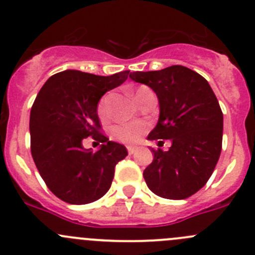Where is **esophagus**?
<instances>
[{"label": "esophagus", "mask_w": 255, "mask_h": 255, "mask_svg": "<svg viewBox=\"0 0 255 255\" xmlns=\"http://www.w3.org/2000/svg\"><path fill=\"white\" fill-rule=\"evenodd\" d=\"M127 150H128V153H129V154H133L135 150H137V146H134V145H128V146H127Z\"/></svg>", "instance_id": "obj_1"}]
</instances>
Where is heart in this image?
Masks as SVG:
<instances>
[{
  "label": "heart",
  "mask_w": 255,
  "mask_h": 255,
  "mask_svg": "<svg viewBox=\"0 0 255 255\" xmlns=\"http://www.w3.org/2000/svg\"><path fill=\"white\" fill-rule=\"evenodd\" d=\"M144 89L139 87L135 90L134 97L138 91ZM97 115L101 120H106L109 116V96H104L100 101L99 106H97ZM148 129V125L143 121H133V122L122 123V125L115 126L112 128V135L115 139L120 140L123 143H135L140 139V137L146 132Z\"/></svg>",
  "instance_id": "b5f03b06"
}]
</instances>
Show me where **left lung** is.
<instances>
[{"label":"left lung","instance_id":"left-lung-1","mask_svg":"<svg viewBox=\"0 0 255 255\" xmlns=\"http://www.w3.org/2000/svg\"><path fill=\"white\" fill-rule=\"evenodd\" d=\"M129 78L158 96L160 113L148 139L171 142L166 151L151 148L154 159L143 171L144 180L158 196L187 199L206 185L220 158L223 115L217 97L206 79L181 65L135 71Z\"/></svg>","mask_w":255,"mask_h":255}]
</instances>
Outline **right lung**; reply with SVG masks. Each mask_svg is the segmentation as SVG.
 I'll use <instances>...</instances> for the list:
<instances>
[{"label": "right lung", "instance_id": "obj_1", "mask_svg": "<svg viewBox=\"0 0 255 255\" xmlns=\"http://www.w3.org/2000/svg\"><path fill=\"white\" fill-rule=\"evenodd\" d=\"M129 70L100 76L65 70L47 80L32 106L30 151L48 189L63 201L85 205L110 190L116 164L128 155L120 143L101 130L97 105L110 90L120 86ZM102 143L95 153L85 149V137Z\"/></svg>", "mask_w": 255, "mask_h": 255}]
</instances>
